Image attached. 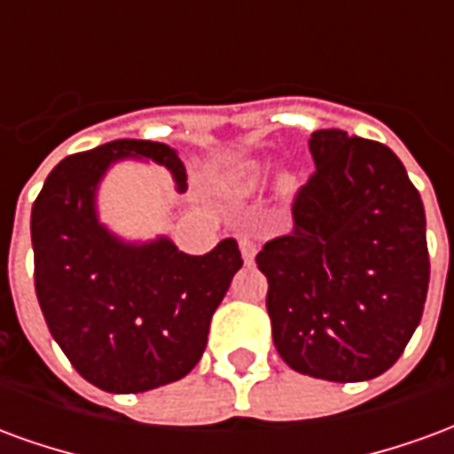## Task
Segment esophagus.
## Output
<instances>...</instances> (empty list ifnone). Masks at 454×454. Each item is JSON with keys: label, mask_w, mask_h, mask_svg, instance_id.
<instances>
[{"label": "esophagus", "mask_w": 454, "mask_h": 454, "mask_svg": "<svg viewBox=\"0 0 454 454\" xmlns=\"http://www.w3.org/2000/svg\"><path fill=\"white\" fill-rule=\"evenodd\" d=\"M238 246H240V255H243V260H246V262H253V260H255L257 243L253 240V238L240 236L238 238Z\"/></svg>", "instance_id": "34e87169"}]
</instances>
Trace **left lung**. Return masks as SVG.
Wrapping results in <instances>:
<instances>
[{
	"instance_id": "left-lung-1",
	"label": "left lung",
	"mask_w": 454,
	"mask_h": 454,
	"mask_svg": "<svg viewBox=\"0 0 454 454\" xmlns=\"http://www.w3.org/2000/svg\"><path fill=\"white\" fill-rule=\"evenodd\" d=\"M316 169L292 201V231L265 243L267 314L279 357L328 381L380 377L423 316L426 211L384 143L311 133Z\"/></svg>"
}]
</instances>
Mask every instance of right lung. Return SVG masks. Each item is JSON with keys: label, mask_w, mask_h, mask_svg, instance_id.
I'll return each mask as SVG.
<instances>
[{"label": "right lung", "mask_w": 454, "mask_h": 454, "mask_svg": "<svg viewBox=\"0 0 454 454\" xmlns=\"http://www.w3.org/2000/svg\"><path fill=\"white\" fill-rule=\"evenodd\" d=\"M150 158L184 187V165L165 143L112 140L60 160L31 211L34 282L48 331L84 380L138 394L182 380L207 348L211 316L243 267L233 238L207 255L168 238L121 243L97 221L94 189L121 158Z\"/></svg>", "instance_id": "obj_1"}]
</instances>
